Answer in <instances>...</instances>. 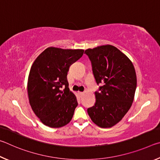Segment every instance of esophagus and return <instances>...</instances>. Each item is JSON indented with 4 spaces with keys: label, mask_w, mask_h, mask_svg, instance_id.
Instances as JSON below:
<instances>
[{
    "label": "esophagus",
    "mask_w": 160,
    "mask_h": 160,
    "mask_svg": "<svg viewBox=\"0 0 160 160\" xmlns=\"http://www.w3.org/2000/svg\"><path fill=\"white\" fill-rule=\"evenodd\" d=\"M79 94L80 95V97H82L84 94H85V92H79Z\"/></svg>",
    "instance_id": "34e87169"
}]
</instances>
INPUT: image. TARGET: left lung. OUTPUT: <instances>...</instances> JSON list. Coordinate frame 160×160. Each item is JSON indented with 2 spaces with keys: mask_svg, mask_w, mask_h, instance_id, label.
Masks as SVG:
<instances>
[{
  "mask_svg": "<svg viewBox=\"0 0 160 160\" xmlns=\"http://www.w3.org/2000/svg\"><path fill=\"white\" fill-rule=\"evenodd\" d=\"M88 56L97 85L96 102L88 109L93 122L101 128L116 125L128 112L137 86L136 73L131 60L112 45L88 48Z\"/></svg>",
  "mask_w": 160,
  "mask_h": 160,
  "instance_id": "1",
  "label": "left lung"
}]
</instances>
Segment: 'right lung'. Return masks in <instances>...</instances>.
Masks as SVG:
<instances>
[{"instance_id":"add662e5","label":"right lung","mask_w":160,"mask_h":160,"mask_svg":"<svg viewBox=\"0 0 160 160\" xmlns=\"http://www.w3.org/2000/svg\"><path fill=\"white\" fill-rule=\"evenodd\" d=\"M83 53V49L48 47L32 64L28 82L29 101L44 125L60 128L71 121L78 102L68 88L67 75Z\"/></svg>"}]
</instances>
